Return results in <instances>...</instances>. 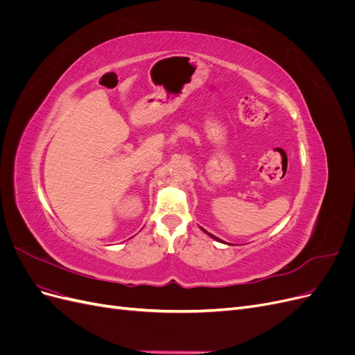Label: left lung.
<instances>
[{
  "mask_svg": "<svg viewBox=\"0 0 355 355\" xmlns=\"http://www.w3.org/2000/svg\"><path fill=\"white\" fill-rule=\"evenodd\" d=\"M202 231H204V230H202ZM204 232H207V231H204ZM207 234H209V235H210V237H211V239H214V240H218V241H222V240H219V239H218V237H214V235H211V234H210V232H207Z\"/></svg>",
  "mask_w": 355,
  "mask_h": 355,
  "instance_id": "1",
  "label": "left lung"
}]
</instances>
